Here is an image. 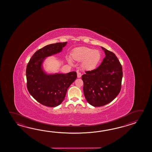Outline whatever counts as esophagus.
<instances>
[{"label":"esophagus","instance_id":"1","mask_svg":"<svg viewBox=\"0 0 152 152\" xmlns=\"http://www.w3.org/2000/svg\"><path fill=\"white\" fill-rule=\"evenodd\" d=\"M77 77H81V73L80 72H77Z\"/></svg>","mask_w":152,"mask_h":152}]
</instances>
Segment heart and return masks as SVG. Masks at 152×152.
<instances>
[{"mask_svg":"<svg viewBox=\"0 0 152 152\" xmlns=\"http://www.w3.org/2000/svg\"><path fill=\"white\" fill-rule=\"evenodd\" d=\"M72 56L75 60L83 61V67L86 69H93L95 68L101 58V54L98 50L87 47L75 49ZM68 60L71 61L69 58Z\"/></svg>","mask_w":152,"mask_h":152,"instance_id":"heart-1","label":"heart"}]
</instances>
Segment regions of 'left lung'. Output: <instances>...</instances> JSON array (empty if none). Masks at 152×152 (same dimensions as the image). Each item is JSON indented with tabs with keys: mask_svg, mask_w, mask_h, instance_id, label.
<instances>
[{
	"mask_svg": "<svg viewBox=\"0 0 152 152\" xmlns=\"http://www.w3.org/2000/svg\"><path fill=\"white\" fill-rule=\"evenodd\" d=\"M103 49L105 57L98 68L85 72L82 75L84 96L94 107H102L110 103L121 89L122 67L116 55Z\"/></svg>",
	"mask_w": 152,
	"mask_h": 152,
	"instance_id": "1",
	"label": "left lung"
}]
</instances>
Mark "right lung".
Returning <instances> with one entry per match:
<instances>
[{
	"label": "right lung",
	"instance_id": "add662e5",
	"mask_svg": "<svg viewBox=\"0 0 152 152\" xmlns=\"http://www.w3.org/2000/svg\"><path fill=\"white\" fill-rule=\"evenodd\" d=\"M66 44L67 42L56 43L39 49L32 55L26 66V86L29 94L47 107H57L61 103L68 87L77 77L76 72L48 75L42 68L46 57L61 52Z\"/></svg>",
	"mask_w": 152,
	"mask_h": 152
}]
</instances>
